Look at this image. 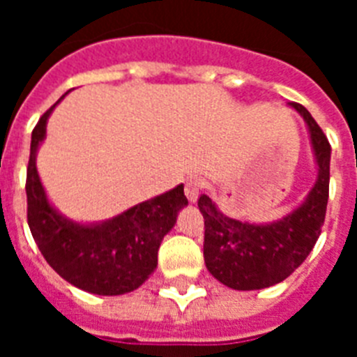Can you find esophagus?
Wrapping results in <instances>:
<instances>
[{
  "mask_svg": "<svg viewBox=\"0 0 357 357\" xmlns=\"http://www.w3.org/2000/svg\"><path fill=\"white\" fill-rule=\"evenodd\" d=\"M202 191V182L198 178H189L185 182V197H188L189 202H197L198 195Z\"/></svg>",
  "mask_w": 357,
  "mask_h": 357,
  "instance_id": "esophagus-1",
  "label": "esophagus"
}]
</instances>
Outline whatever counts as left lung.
I'll use <instances>...</instances> for the list:
<instances>
[{"instance_id":"obj_1","label":"left lung","mask_w":357,"mask_h":357,"mask_svg":"<svg viewBox=\"0 0 357 357\" xmlns=\"http://www.w3.org/2000/svg\"><path fill=\"white\" fill-rule=\"evenodd\" d=\"M304 116L318 162V181L298 209L270 225H254L223 216L207 195H200L204 216V259L222 284L232 289H261L282 282L313 250L326 222L329 200L331 144L313 116L301 103H291Z\"/></svg>"}]
</instances>
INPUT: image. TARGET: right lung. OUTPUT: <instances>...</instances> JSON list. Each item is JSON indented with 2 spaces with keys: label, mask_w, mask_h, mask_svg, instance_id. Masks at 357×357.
I'll return each mask as SVG.
<instances>
[{
  "label": "right lung",
  "mask_w": 357,
  "mask_h": 357,
  "mask_svg": "<svg viewBox=\"0 0 357 357\" xmlns=\"http://www.w3.org/2000/svg\"><path fill=\"white\" fill-rule=\"evenodd\" d=\"M55 107V105H53ZM50 107L31 132L26 169V218L44 259L69 284L94 295H123L139 288L157 266L160 241L188 198L184 185L137 204L100 225H78L46 200L36 168V151L46 134Z\"/></svg>",
  "instance_id": "add662e5"
}]
</instances>
